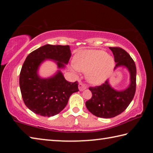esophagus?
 <instances>
[{
	"mask_svg": "<svg viewBox=\"0 0 153 153\" xmlns=\"http://www.w3.org/2000/svg\"><path fill=\"white\" fill-rule=\"evenodd\" d=\"M87 88L86 85L84 84V83L82 82H80L79 84V90H80V91H83V90H85Z\"/></svg>",
	"mask_w": 153,
	"mask_h": 153,
	"instance_id": "esophagus-1",
	"label": "esophagus"
}]
</instances>
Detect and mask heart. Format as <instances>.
<instances>
[{
    "instance_id": "obj_1",
    "label": "heart",
    "mask_w": 153,
    "mask_h": 153,
    "mask_svg": "<svg viewBox=\"0 0 153 153\" xmlns=\"http://www.w3.org/2000/svg\"><path fill=\"white\" fill-rule=\"evenodd\" d=\"M114 60L101 50L84 51L77 53L74 59L77 70L88 72L87 78L93 84L104 82L114 67Z\"/></svg>"
}]
</instances>
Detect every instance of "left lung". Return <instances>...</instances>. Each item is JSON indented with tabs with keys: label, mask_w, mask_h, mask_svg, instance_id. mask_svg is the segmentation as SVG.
I'll return each instance as SVG.
<instances>
[{
	"label": "left lung",
	"mask_w": 153,
	"mask_h": 153,
	"mask_svg": "<svg viewBox=\"0 0 153 153\" xmlns=\"http://www.w3.org/2000/svg\"><path fill=\"white\" fill-rule=\"evenodd\" d=\"M109 48L117 63L115 67L125 66L128 69L131 84L123 91H116L112 88L108 80L100 86L89 88L92 96L86 102V107L93 115L102 118L114 117L123 112L132 100L136 88V67L132 58L120 47Z\"/></svg>",
	"instance_id": "8db88e82"
}]
</instances>
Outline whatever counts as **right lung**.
<instances>
[{
  "mask_svg": "<svg viewBox=\"0 0 153 153\" xmlns=\"http://www.w3.org/2000/svg\"><path fill=\"white\" fill-rule=\"evenodd\" d=\"M69 45H46L30 53L25 59L19 76V86L26 107L37 115L51 117L65 107L70 96L79 91L78 82L65 79L61 71L48 79L37 74L38 68L46 59L55 60L59 68L64 67L71 57Z\"/></svg>",
  "mask_w": 153,
  "mask_h": 153,
  "instance_id": "right-lung-1",
  "label": "right lung"
}]
</instances>
